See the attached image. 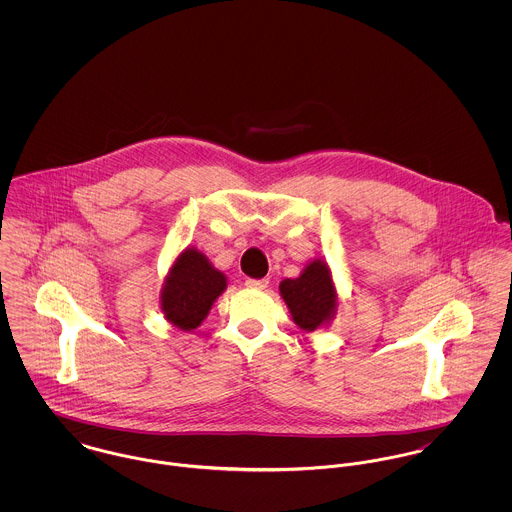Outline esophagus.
<instances>
[{
    "mask_svg": "<svg viewBox=\"0 0 512 512\" xmlns=\"http://www.w3.org/2000/svg\"><path fill=\"white\" fill-rule=\"evenodd\" d=\"M246 286L252 290H264L268 288V280H246Z\"/></svg>",
    "mask_w": 512,
    "mask_h": 512,
    "instance_id": "obj_1",
    "label": "esophagus"
}]
</instances>
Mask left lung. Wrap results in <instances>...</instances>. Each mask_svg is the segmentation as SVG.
Here are the masks:
<instances>
[{"mask_svg": "<svg viewBox=\"0 0 512 512\" xmlns=\"http://www.w3.org/2000/svg\"><path fill=\"white\" fill-rule=\"evenodd\" d=\"M280 293L290 307L293 321L303 331H315L333 319L337 292L325 262L313 260L295 280H284Z\"/></svg>", "mask_w": 512, "mask_h": 512, "instance_id": "8db88e82", "label": "left lung"}]
</instances>
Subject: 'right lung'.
Returning <instances> with one entry per match:
<instances>
[{"mask_svg": "<svg viewBox=\"0 0 512 512\" xmlns=\"http://www.w3.org/2000/svg\"><path fill=\"white\" fill-rule=\"evenodd\" d=\"M226 288L224 274L195 248L179 254L161 290L165 319L183 331L197 329Z\"/></svg>", "mask_w": 512, "mask_h": 512, "instance_id": "obj_1", "label": "right lung"}]
</instances>
